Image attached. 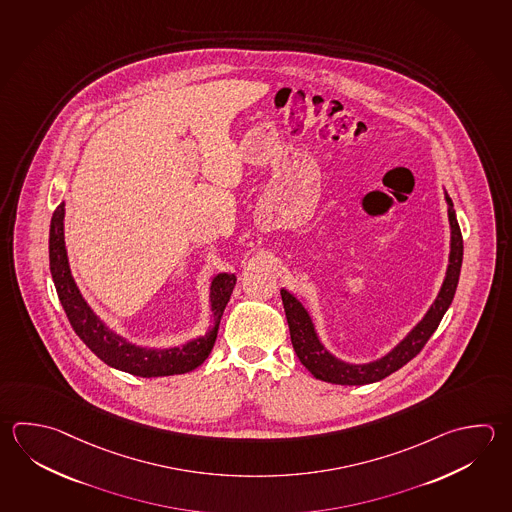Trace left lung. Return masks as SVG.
Returning <instances> with one entry per match:
<instances>
[{
	"label": "left lung",
	"instance_id": "8db88e82",
	"mask_svg": "<svg viewBox=\"0 0 512 512\" xmlns=\"http://www.w3.org/2000/svg\"><path fill=\"white\" fill-rule=\"evenodd\" d=\"M444 195L447 215H449V230H451L449 261H447L449 264L445 270L444 282L433 304L425 311L422 320H418L411 331L396 344L395 348L389 349L384 357L364 362V364H353L335 357L320 340L317 326L311 319L308 309L304 308V304L286 288L280 290L286 319L290 326L291 344L302 366L306 367L313 377L329 384H338V386H366L389 377L391 373L398 371L422 351L425 342L436 331L440 320L444 319L445 311L453 302L458 279H460V268H462V232L458 226L453 201L447 192H444Z\"/></svg>",
	"mask_w": 512,
	"mask_h": 512
}]
</instances>
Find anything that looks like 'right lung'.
<instances>
[{"mask_svg": "<svg viewBox=\"0 0 512 512\" xmlns=\"http://www.w3.org/2000/svg\"><path fill=\"white\" fill-rule=\"evenodd\" d=\"M65 203L59 204L52 213L49 235L50 273L58 291L59 302L67 313L78 337L88 349L101 358L107 366L116 367L135 377H170L190 373L201 366L212 353L217 340L222 313L232 297L237 277L235 273H217L210 282V311L212 324L204 335L192 338L170 348H148L130 342L99 319L96 311L83 299L76 280L70 271L67 246H65Z\"/></svg>", "mask_w": 512, "mask_h": 512, "instance_id": "obj_1", "label": "right lung"}]
</instances>
